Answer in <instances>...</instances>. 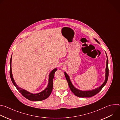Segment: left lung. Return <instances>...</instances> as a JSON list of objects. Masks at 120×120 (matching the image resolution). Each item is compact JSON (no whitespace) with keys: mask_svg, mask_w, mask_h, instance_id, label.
<instances>
[{"mask_svg":"<svg viewBox=\"0 0 120 120\" xmlns=\"http://www.w3.org/2000/svg\"><path fill=\"white\" fill-rule=\"evenodd\" d=\"M94 40L97 43H99V42L96 39H94ZM105 53H106V52H105ZM106 55L107 56V61H106V69H105V81L104 82V83H102L100 87H97L96 89H94V90H90V91H81V90H79L76 89V88H75L74 86V85L72 83L69 76L65 72H64V75H65L66 79L68 82V85H69V86L70 89H71V91L75 95H76L78 97H83H83H92V96L95 95L97 94H98L102 89V88L104 87V86L105 85V84L106 83V82H107L108 76H109L108 59V57H107L106 53Z\"/></svg>","mask_w":120,"mask_h":120,"instance_id":"8db88e82","label":"left lung"}]
</instances>
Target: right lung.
<instances>
[{
	"mask_svg": "<svg viewBox=\"0 0 120 120\" xmlns=\"http://www.w3.org/2000/svg\"><path fill=\"white\" fill-rule=\"evenodd\" d=\"M11 60H12V56L10 60V76L11 79V81L15 85L16 89L22 94V95L25 97L27 99L30 101H40L44 100L46 98H47L50 95L51 92L52 91L53 87V78L54 77L55 73L56 71L57 70V68L53 69L52 71L50 72L49 75V80H48V84L47 87L42 92L36 94H32L30 92H27V91L21 88L20 87H19L17 84L15 83L14 79L13 77V75L12 73L11 70Z\"/></svg>",
	"mask_w": 120,
	"mask_h": 120,
	"instance_id": "obj_1",
	"label": "right lung"
}]
</instances>
